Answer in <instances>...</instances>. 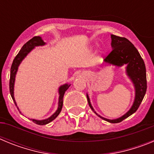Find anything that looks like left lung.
<instances>
[{
  "mask_svg": "<svg viewBox=\"0 0 154 154\" xmlns=\"http://www.w3.org/2000/svg\"><path fill=\"white\" fill-rule=\"evenodd\" d=\"M111 46L112 51L104 59V62L109 65H112L120 67L126 64V74L130 77L135 87V99L130 109L121 117L115 119H108L98 115L92 108L89 96L86 95L87 100L90 108L98 116L102 118L109 123H120L123 119H126L130 116L138 109L141 102L143 99L146 92V66L143 58L137 49L133 44L126 38L111 35Z\"/></svg>",
  "mask_w": 154,
  "mask_h": 154,
  "instance_id": "8db88e82",
  "label": "left lung"
}]
</instances>
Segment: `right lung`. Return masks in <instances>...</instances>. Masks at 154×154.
Here are the masks:
<instances>
[{
	"mask_svg": "<svg viewBox=\"0 0 154 154\" xmlns=\"http://www.w3.org/2000/svg\"><path fill=\"white\" fill-rule=\"evenodd\" d=\"M45 45V42H44V41L42 40V38L40 36H35L34 38L31 39V40L28 41V42H26L25 44L23 45V47L21 48V49L20 50V51L18 52L16 57L14 58L13 61V63L11 65V75H10V83H9V88H10V93L12 99L14 102V104L17 106V103L15 102V99H14V82H15V76L17 74V69H18V66L20 65L21 62H22L23 59H24L25 57L27 56L28 53L31 51L32 49L35 48V47L36 46H42ZM70 84H64V85H61L58 89V93H59V98H58V106L56 112L55 113L51 115L49 118H48L46 119H43V120H37V119H31V120L33 121L34 123H36L38 125H45L49 123L50 122H51L52 120L55 119V118L59 115L61 110L62 109V106H63V96L64 94H65V91L67 90L68 89L70 86ZM18 109V107H17Z\"/></svg>",
	"mask_w": 154,
	"mask_h": 154,
	"instance_id": "1",
	"label": "right lung"
}]
</instances>
